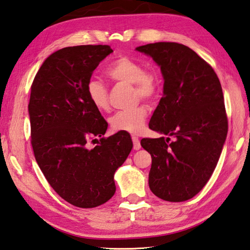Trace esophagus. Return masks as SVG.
Wrapping results in <instances>:
<instances>
[{
    "label": "esophagus",
    "mask_w": 250,
    "mask_h": 250,
    "mask_svg": "<svg viewBox=\"0 0 250 250\" xmlns=\"http://www.w3.org/2000/svg\"><path fill=\"white\" fill-rule=\"evenodd\" d=\"M131 139H133L134 149H135V150H139V149L141 148V146H140V141H139V138H138V137H135V136H133V137H131Z\"/></svg>",
    "instance_id": "1"
}]
</instances>
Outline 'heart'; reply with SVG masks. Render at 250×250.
Instances as JSON below:
<instances>
[{
  "mask_svg": "<svg viewBox=\"0 0 250 250\" xmlns=\"http://www.w3.org/2000/svg\"><path fill=\"white\" fill-rule=\"evenodd\" d=\"M106 76L117 83L133 84L135 96L152 101L158 96L159 81L154 72L144 69L139 61L121 56L107 66ZM86 93L91 104L99 111L109 109V91L105 84L98 79H90L87 83ZM148 111L145 105H137L134 109L119 111L111 117L110 124L113 130L139 134L145 128Z\"/></svg>",
  "mask_w": 250,
  "mask_h": 250,
  "instance_id": "obj_1",
  "label": "heart"
}]
</instances>
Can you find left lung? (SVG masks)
Segmentation results:
<instances>
[{"mask_svg": "<svg viewBox=\"0 0 250 250\" xmlns=\"http://www.w3.org/2000/svg\"><path fill=\"white\" fill-rule=\"evenodd\" d=\"M136 51L152 58L164 81L149 128L167 137L140 141L152 159L149 187L166 201H186L209 181L227 139L222 87L213 68L186 45L155 42Z\"/></svg>", "mask_w": 250, "mask_h": 250, "instance_id": "left-lung-1", "label": "left lung"}]
</instances>
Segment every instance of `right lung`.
Segmentation results:
<instances>
[{
  "label": "right lung",
  "instance_id": "obj_1",
  "mask_svg": "<svg viewBox=\"0 0 250 250\" xmlns=\"http://www.w3.org/2000/svg\"><path fill=\"white\" fill-rule=\"evenodd\" d=\"M112 52L102 44L61 49L45 59L31 86L28 112L36 161L60 197L79 208L112 198L115 171L133 148L125 131L87 147L89 137L105 134L107 123L89 101L86 86Z\"/></svg>",
  "mask_w": 250,
  "mask_h": 250
}]
</instances>
